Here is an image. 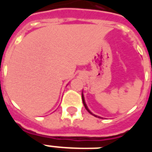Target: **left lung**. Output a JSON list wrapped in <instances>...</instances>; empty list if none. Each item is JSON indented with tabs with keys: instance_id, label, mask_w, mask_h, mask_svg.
Listing matches in <instances>:
<instances>
[{
	"instance_id": "left-lung-1",
	"label": "left lung",
	"mask_w": 152,
	"mask_h": 152,
	"mask_svg": "<svg viewBox=\"0 0 152 152\" xmlns=\"http://www.w3.org/2000/svg\"><path fill=\"white\" fill-rule=\"evenodd\" d=\"M82 101H83V104H84V106H85V107H86V110H87V111H88V112H89L90 114H92L93 115H94V116H96V117H97L98 115H96L93 114L92 112L89 111V109L88 108V107H87V105H86V101H85V97H84V95H83V93H82Z\"/></svg>"
}]
</instances>
